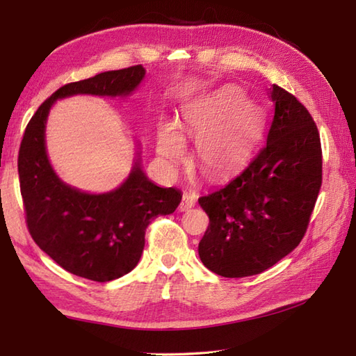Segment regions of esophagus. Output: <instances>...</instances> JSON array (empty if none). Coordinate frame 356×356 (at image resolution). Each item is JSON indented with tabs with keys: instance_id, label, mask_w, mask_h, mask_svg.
Masks as SVG:
<instances>
[{
	"instance_id": "1",
	"label": "esophagus",
	"mask_w": 356,
	"mask_h": 356,
	"mask_svg": "<svg viewBox=\"0 0 356 356\" xmlns=\"http://www.w3.org/2000/svg\"><path fill=\"white\" fill-rule=\"evenodd\" d=\"M195 200H197V195H195V193H184V197H182V202H180L179 209L180 211L191 209L195 205Z\"/></svg>"
}]
</instances>
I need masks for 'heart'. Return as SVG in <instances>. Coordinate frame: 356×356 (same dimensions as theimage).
<instances>
[{
    "instance_id": "heart-1",
    "label": "heart",
    "mask_w": 356,
    "mask_h": 356,
    "mask_svg": "<svg viewBox=\"0 0 356 356\" xmlns=\"http://www.w3.org/2000/svg\"><path fill=\"white\" fill-rule=\"evenodd\" d=\"M263 124L260 107L245 101L241 90L228 87L188 111L184 131L200 140L197 163L202 172L220 180L248 161ZM157 151L170 161L184 156V140L172 125H163L159 130Z\"/></svg>"
}]
</instances>
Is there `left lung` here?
Listing matches in <instances>:
<instances>
[{"label":"left lung","mask_w":356,"mask_h":356,"mask_svg":"<svg viewBox=\"0 0 356 356\" xmlns=\"http://www.w3.org/2000/svg\"><path fill=\"white\" fill-rule=\"evenodd\" d=\"M268 95L274 118L264 147L228 185L199 199L209 217L200 260L226 278L261 274L293 251L321 188V142L311 113L275 84Z\"/></svg>","instance_id":"1"}]
</instances>
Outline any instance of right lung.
I'll return each mask as SVG.
<instances>
[{"label":"right lung","instance_id":"obj_1","mask_svg":"<svg viewBox=\"0 0 356 356\" xmlns=\"http://www.w3.org/2000/svg\"><path fill=\"white\" fill-rule=\"evenodd\" d=\"M143 74L142 65H133L63 86L40 105L21 140L18 174L30 236L59 266L93 282H111L133 270L145 246L148 225L157 216L174 213L182 194L149 182L139 162L115 191L74 190L59 180L49 162L45 120L59 97L125 96Z\"/></svg>","mask_w":356,"mask_h":356}]
</instances>
